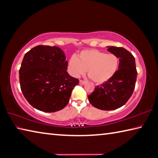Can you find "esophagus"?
Here are the masks:
<instances>
[{
	"label": "esophagus",
	"instance_id": "esophagus-1",
	"mask_svg": "<svg viewBox=\"0 0 158 158\" xmlns=\"http://www.w3.org/2000/svg\"><path fill=\"white\" fill-rule=\"evenodd\" d=\"M86 81H85V80H80V85H85V84H86Z\"/></svg>",
	"mask_w": 158,
	"mask_h": 158
}]
</instances>
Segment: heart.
<instances>
[{"label": "heart", "mask_w": 158, "mask_h": 158, "mask_svg": "<svg viewBox=\"0 0 158 158\" xmlns=\"http://www.w3.org/2000/svg\"><path fill=\"white\" fill-rule=\"evenodd\" d=\"M69 69L73 76L79 77L87 70L88 76L96 84H102L115 73L118 58L113 53H105L96 49L80 52L78 57L72 56L69 60Z\"/></svg>", "instance_id": "b5f03b06"}]
</instances>
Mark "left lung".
I'll return each mask as SVG.
<instances>
[{
  "label": "left lung",
  "mask_w": 158,
  "mask_h": 158,
  "mask_svg": "<svg viewBox=\"0 0 158 158\" xmlns=\"http://www.w3.org/2000/svg\"><path fill=\"white\" fill-rule=\"evenodd\" d=\"M107 50L119 58V69L111 78L95 87L88 98L96 108L110 111L125 105L132 96L138 72L132 53L123 47L109 46Z\"/></svg>",
  "instance_id": "8db88e82"
}]
</instances>
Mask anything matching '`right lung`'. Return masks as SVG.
Listing matches in <instances>:
<instances>
[{
    "mask_svg": "<svg viewBox=\"0 0 158 158\" xmlns=\"http://www.w3.org/2000/svg\"><path fill=\"white\" fill-rule=\"evenodd\" d=\"M68 62L58 47L38 45L25 53L19 70L20 89L30 105L39 111L56 112L69 101L78 79L67 73Z\"/></svg>",
    "mask_w": 158,
    "mask_h": 158,
    "instance_id": "right-lung-1",
    "label": "right lung"
}]
</instances>
